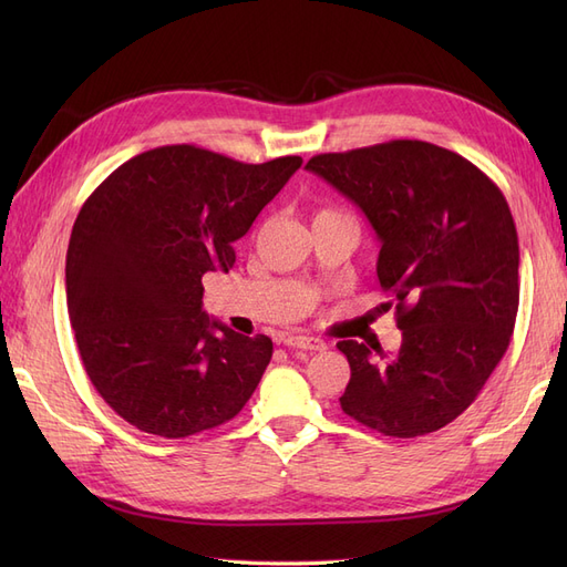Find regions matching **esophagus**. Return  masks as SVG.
Returning a JSON list of instances; mask_svg holds the SVG:
<instances>
[{"label":"esophagus","instance_id":"1","mask_svg":"<svg viewBox=\"0 0 567 567\" xmlns=\"http://www.w3.org/2000/svg\"><path fill=\"white\" fill-rule=\"evenodd\" d=\"M284 346L288 348H300V350H310V352H321L326 350V342L312 336H286Z\"/></svg>","mask_w":567,"mask_h":567}]
</instances>
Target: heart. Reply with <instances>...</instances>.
<instances>
[{
	"label": "heart",
	"instance_id": "1",
	"mask_svg": "<svg viewBox=\"0 0 567 567\" xmlns=\"http://www.w3.org/2000/svg\"><path fill=\"white\" fill-rule=\"evenodd\" d=\"M319 215H336V213H331V210H321ZM319 215H317V217H319Z\"/></svg>",
	"mask_w": 567,
	"mask_h": 567
}]
</instances>
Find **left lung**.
Here are the masks:
<instances>
[{
    "mask_svg": "<svg viewBox=\"0 0 567 567\" xmlns=\"http://www.w3.org/2000/svg\"><path fill=\"white\" fill-rule=\"evenodd\" d=\"M305 167L367 215L402 331L392 354L338 342L352 371L342 411L390 437L440 431L473 404L516 326L520 250L504 194L458 153L416 140L321 153Z\"/></svg>",
    "mask_w": 567,
    "mask_h": 567,
    "instance_id": "obj_1",
    "label": "left lung"
}]
</instances>
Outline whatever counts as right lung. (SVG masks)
Returning a JSON list of instances; mask_svg holds the SVG:
<instances>
[{"mask_svg":"<svg viewBox=\"0 0 567 567\" xmlns=\"http://www.w3.org/2000/svg\"><path fill=\"white\" fill-rule=\"evenodd\" d=\"M300 165V156L248 165L161 146L84 200L65 255L68 315L84 371L117 416L179 440L246 406L271 340L205 315L200 279L234 267V241Z\"/></svg>","mask_w":567,"mask_h":567,"instance_id":"obj_1","label":"right lung"}]
</instances>
